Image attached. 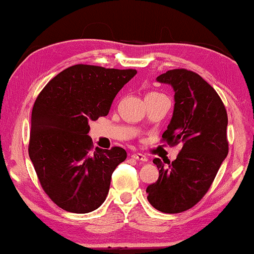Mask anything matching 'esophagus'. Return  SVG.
Wrapping results in <instances>:
<instances>
[{
	"label": "esophagus",
	"instance_id": "esophagus-1",
	"mask_svg": "<svg viewBox=\"0 0 254 254\" xmlns=\"http://www.w3.org/2000/svg\"><path fill=\"white\" fill-rule=\"evenodd\" d=\"M131 157L135 160H138V161H142V162H147L148 161V157L143 155V154L141 153H133L132 155H131Z\"/></svg>",
	"mask_w": 254,
	"mask_h": 254
}]
</instances>
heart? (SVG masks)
Segmentation results:
<instances>
[{"mask_svg": "<svg viewBox=\"0 0 254 254\" xmlns=\"http://www.w3.org/2000/svg\"><path fill=\"white\" fill-rule=\"evenodd\" d=\"M149 94H160V93H156V92H150V93H148L147 95H149Z\"/></svg>", "mask_w": 254, "mask_h": 254, "instance_id": "b5f03b06", "label": "heart"}]
</instances>
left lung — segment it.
<instances>
[{"label":"left lung","mask_w":254,"mask_h":254,"mask_svg":"<svg viewBox=\"0 0 254 254\" xmlns=\"http://www.w3.org/2000/svg\"><path fill=\"white\" fill-rule=\"evenodd\" d=\"M156 80L173 87L176 101L162 141L183 147L168 167L153 160L160 168L159 179L145 192L156 210L178 214L202 199L228 155V117L216 90L196 72L173 69Z\"/></svg>","instance_id":"1"}]
</instances>
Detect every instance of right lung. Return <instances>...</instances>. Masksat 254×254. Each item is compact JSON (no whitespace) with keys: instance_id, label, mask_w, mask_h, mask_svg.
I'll use <instances>...</instances> for the list:
<instances>
[{"instance_id":"add662e5","label":"right lung","mask_w":254,"mask_h":254,"mask_svg":"<svg viewBox=\"0 0 254 254\" xmlns=\"http://www.w3.org/2000/svg\"><path fill=\"white\" fill-rule=\"evenodd\" d=\"M136 74L135 69L76 64L38 95L28 154L43 190L63 210L87 214L106 199L113 171L127 151L112 147L92 153L89 123L109 115L117 93Z\"/></svg>"}]
</instances>
